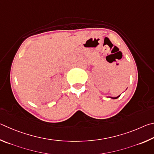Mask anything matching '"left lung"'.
I'll list each match as a JSON object with an SVG mask.
<instances>
[{"instance_id": "left-lung-1", "label": "left lung", "mask_w": 154, "mask_h": 154, "mask_svg": "<svg viewBox=\"0 0 154 154\" xmlns=\"http://www.w3.org/2000/svg\"><path fill=\"white\" fill-rule=\"evenodd\" d=\"M120 96V95H118V97H109L111 98V99H118V97H119Z\"/></svg>"}]
</instances>
